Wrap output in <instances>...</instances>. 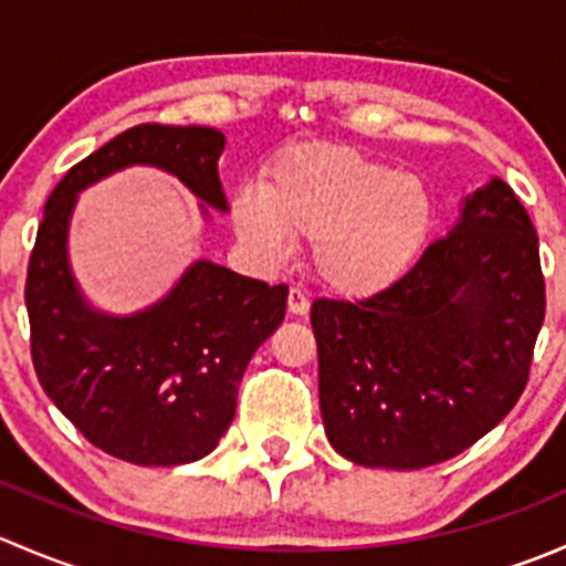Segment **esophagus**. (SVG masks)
Segmentation results:
<instances>
[{"instance_id":"esophagus-1","label":"esophagus","mask_w":566,"mask_h":566,"mask_svg":"<svg viewBox=\"0 0 566 566\" xmlns=\"http://www.w3.org/2000/svg\"><path fill=\"white\" fill-rule=\"evenodd\" d=\"M287 310L293 312V315H306V312H310V298H306L304 290L290 287V295H287Z\"/></svg>"}]
</instances>
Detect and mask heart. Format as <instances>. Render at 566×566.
Wrapping results in <instances>:
<instances>
[{"label":"heart","instance_id":"heart-1","mask_svg":"<svg viewBox=\"0 0 566 566\" xmlns=\"http://www.w3.org/2000/svg\"><path fill=\"white\" fill-rule=\"evenodd\" d=\"M230 219L265 262L295 238L312 241L319 282L342 295H373L408 273L432 230L424 180L345 145H301L271 167L265 186H243Z\"/></svg>","mask_w":566,"mask_h":566}]
</instances>
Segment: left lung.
<instances>
[{"label": "left lung", "instance_id": "8db88e82", "mask_svg": "<svg viewBox=\"0 0 566 566\" xmlns=\"http://www.w3.org/2000/svg\"><path fill=\"white\" fill-rule=\"evenodd\" d=\"M542 319L539 238L515 191L490 177L391 287L312 304L331 447L397 471L458 458L521 399Z\"/></svg>", "mask_w": 566, "mask_h": 566}]
</instances>
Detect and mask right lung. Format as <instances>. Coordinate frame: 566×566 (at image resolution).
<instances>
[{
  "label": "right lung",
  "instance_id": "obj_1",
  "mask_svg": "<svg viewBox=\"0 0 566 566\" xmlns=\"http://www.w3.org/2000/svg\"><path fill=\"white\" fill-rule=\"evenodd\" d=\"M221 150L216 128L134 125L67 169L45 202L24 287L32 364L51 402L117 460L182 465L213 452L251 356L284 319L287 287L199 260L150 310L98 315L67 268V219L82 188L130 164L172 172L227 210Z\"/></svg>",
  "mask_w": 566,
  "mask_h": 566
}]
</instances>
